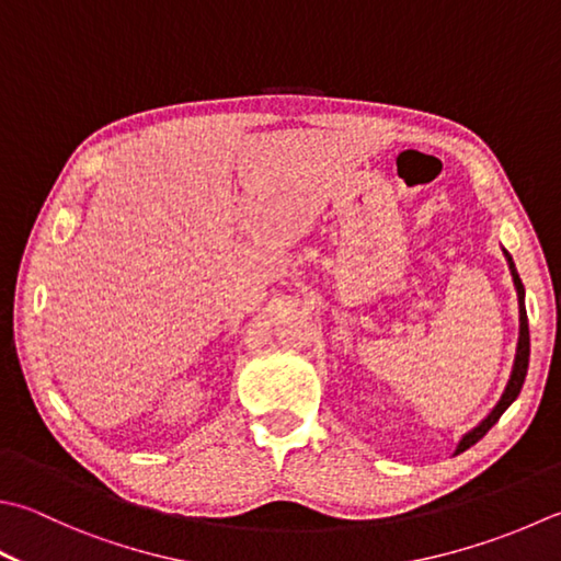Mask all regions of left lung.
Instances as JSON below:
<instances>
[{"mask_svg": "<svg viewBox=\"0 0 561 561\" xmlns=\"http://www.w3.org/2000/svg\"><path fill=\"white\" fill-rule=\"evenodd\" d=\"M503 256L505 261H508V271L513 276V285H515V293H517V344H515V356H513V366H511V376H508V383H505L503 393L499 398V403H495L491 408L489 415H485L477 427L469 430L467 435H463L459 442H457V449H454V457L461 451H467L471 445H477V442L489 432L495 422H499V417L503 415L505 410H508L515 398L520 396V388L525 383V374H527V364H530V330H527V312H525V288H523V280L520 276H517L515 271V263H513V256L508 251L503 249Z\"/></svg>", "mask_w": 561, "mask_h": 561, "instance_id": "8db88e82", "label": "left lung"}]
</instances>
